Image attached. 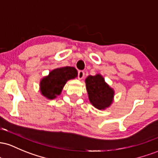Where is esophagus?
I'll return each instance as SVG.
<instances>
[{
  "label": "esophagus",
  "mask_w": 158,
  "mask_h": 158,
  "mask_svg": "<svg viewBox=\"0 0 158 158\" xmlns=\"http://www.w3.org/2000/svg\"><path fill=\"white\" fill-rule=\"evenodd\" d=\"M84 77V71H79L78 72V79L82 80Z\"/></svg>",
  "instance_id": "1"
}]
</instances>
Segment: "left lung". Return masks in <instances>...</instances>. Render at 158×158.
I'll use <instances>...</instances> for the list:
<instances>
[{
  "label": "left lung",
  "instance_id": "obj_1",
  "mask_svg": "<svg viewBox=\"0 0 158 158\" xmlns=\"http://www.w3.org/2000/svg\"><path fill=\"white\" fill-rule=\"evenodd\" d=\"M85 84L89 100L94 107L104 110L110 107L114 101L115 91L102 74L89 75L85 80Z\"/></svg>",
  "mask_w": 158,
  "mask_h": 158
}]
</instances>
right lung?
Wrapping results in <instances>:
<instances>
[{
    "label": "right lung",
    "instance_id": "add662e5",
    "mask_svg": "<svg viewBox=\"0 0 158 158\" xmlns=\"http://www.w3.org/2000/svg\"><path fill=\"white\" fill-rule=\"evenodd\" d=\"M77 77V71L74 67L65 66L54 69L41 79V95L48 100H53L61 94L67 81Z\"/></svg>",
    "mask_w": 158,
    "mask_h": 158
}]
</instances>
